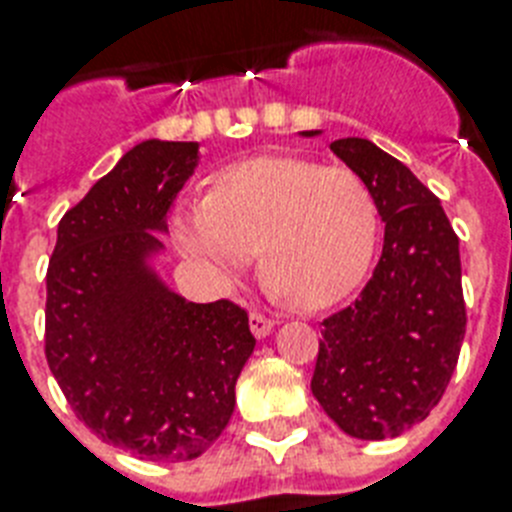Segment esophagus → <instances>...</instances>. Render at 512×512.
Returning a JSON list of instances; mask_svg holds the SVG:
<instances>
[{
    "instance_id": "obj_1",
    "label": "esophagus",
    "mask_w": 512,
    "mask_h": 512,
    "mask_svg": "<svg viewBox=\"0 0 512 512\" xmlns=\"http://www.w3.org/2000/svg\"><path fill=\"white\" fill-rule=\"evenodd\" d=\"M249 330H252V336L255 338H265L270 336L273 322H270L265 315H260V312H252V315H249Z\"/></svg>"
}]
</instances>
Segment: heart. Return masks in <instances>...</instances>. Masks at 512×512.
Here are the masks:
<instances>
[{
  "label": "heart",
  "instance_id": "obj_1",
  "mask_svg": "<svg viewBox=\"0 0 512 512\" xmlns=\"http://www.w3.org/2000/svg\"><path fill=\"white\" fill-rule=\"evenodd\" d=\"M174 239L221 286L260 252L270 291L299 309L341 304L367 276L380 236L375 195L343 166L294 156L229 163L208 197L176 208Z\"/></svg>",
  "mask_w": 512,
  "mask_h": 512
}]
</instances>
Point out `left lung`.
Wrapping results in <instances>:
<instances>
[{"mask_svg": "<svg viewBox=\"0 0 512 512\" xmlns=\"http://www.w3.org/2000/svg\"><path fill=\"white\" fill-rule=\"evenodd\" d=\"M330 150L375 195L385 242L359 299L322 322L312 395L346 435L388 440L427 419L461 354L458 236L440 200L372 140L341 137Z\"/></svg>", "mask_w": 512, "mask_h": 512, "instance_id": "obj_1", "label": "left lung"}]
</instances>
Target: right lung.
<instances>
[{
  "instance_id": "right-lung-1",
  "label": "right lung",
  "mask_w": 512,
  "mask_h": 512,
  "mask_svg": "<svg viewBox=\"0 0 512 512\" xmlns=\"http://www.w3.org/2000/svg\"><path fill=\"white\" fill-rule=\"evenodd\" d=\"M200 143L143 140L64 213L46 273V359L103 442L192 461L229 424L255 351L247 312L195 304L158 273L161 236Z\"/></svg>"
}]
</instances>
